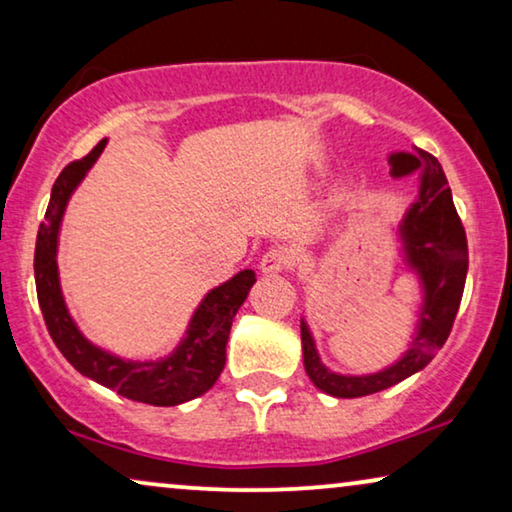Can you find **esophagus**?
Here are the masks:
<instances>
[{
  "label": "esophagus",
  "instance_id": "obj_1",
  "mask_svg": "<svg viewBox=\"0 0 512 512\" xmlns=\"http://www.w3.org/2000/svg\"><path fill=\"white\" fill-rule=\"evenodd\" d=\"M289 263H291V256L286 254L284 249H270L261 256V263H258V268H261L263 275H277V272L286 270V265H289Z\"/></svg>",
  "mask_w": 512,
  "mask_h": 512
}]
</instances>
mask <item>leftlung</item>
<instances>
[{"instance_id":"obj_1","label":"left lung","mask_w":512,"mask_h":512,"mask_svg":"<svg viewBox=\"0 0 512 512\" xmlns=\"http://www.w3.org/2000/svg\"><path fill=\"white\" fill-rule=\"evenodd\" d=\"M389 165L391 177H405L419 170V198L412 202L398 228L405 261L417 272L424 291L417 335L412 338L408 352L394 366L373 375H338L321 363L310 328L305 319L300 321L305 373L310 375L314 387L335 398L377 394L422 370L445 345L459 312L461 296H464L468 272L466 230L452 202L443 167L431 153L417 146L415 153H391Z\"/></svg>"}]
</instances>
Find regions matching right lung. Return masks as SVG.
Listing matches in <instances>:
<instances>
[{"mask_svg":"<svg viewBox=\"0 0 512 512\" xmlns=\"http://www.w3.org/2000/svg\"><path fill=\"white\" fill-rule=\"evenodd\" d=\"M104 146H107V139H102L88 156L69 163L55 179L51 202L37 233V249H34V282H37L39 307L55 347L81 375L102 387L114 389L116 394L130 401L170 408V405L202 396L219 380L226 366V345L233 317L247 300L256 275L254 270H242L233 279L209 291L198 310L193 312L186 338L165 359L125 361L83 338L62 298L55 256H58V233L67 202L86 172L100 158Z\"/></svg>","mask_w":512,"mask_h":512,"instance_id":"1","label":"right lung"}]
</instances>
